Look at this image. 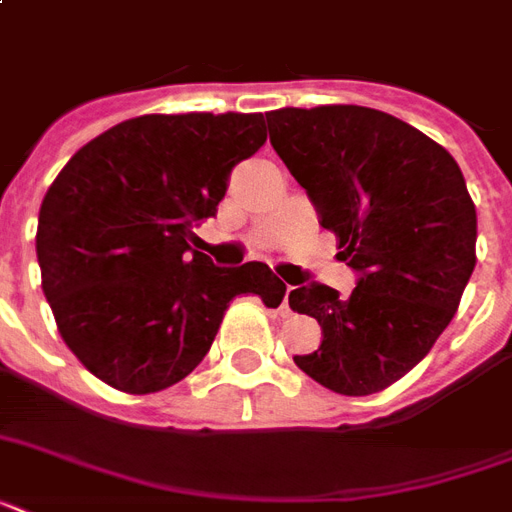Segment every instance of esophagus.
Segmentation results:
<instances>
[{"mask_svg": "<svg viewBox=\"0 0 512 512\" xmlns=\"http://www.w3.org/2000/svg\"><path fill=\"white\" fill-rule=\"evenodd\" d=\"M289 289L292 287H287V292H284V303H281V313H284V316H289V313H292V308H289Z\"/></svg>", "mask_w": 512, "mask_h": 512, "instance_id": "1", "label": "esophagus"}]
</instances>
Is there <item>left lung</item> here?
I'll use <instances>...</instances> for the list:
<instances>
[{"label": "left lung", "mask_w": 512, "mask_h": 512, "mask_svg": "<svg viewBox=\"0 0 512 512\" xmlns=\"http://www.w3.org/2000/svg\"><path fill=\"white\" fill-rule=\"evenodd\" d=\"M271 146L358 273L350 297L311 281L289 308L321 324L295 364L342 396H369L428 356L476 268V207L436 140L364 106L265 114Z\"/></svg>", "instance_id": "8db88e82"}]
</instances>
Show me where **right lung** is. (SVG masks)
Instances as JSON below:
<instances>
[{
  "mask_svg": "<svg viewBox=\"0 0 512 512\" xmlns=\"http://www.w3.org/2000/svg\"><path fill=\"white\" fill-rule=\"evenodd\" d=\"M263 143V114H148L90 140L55 177L36 228L42 289L98 380L138 396L170 388L207 356L233 297L284 300L268 265L220 268L193 233Z\"/></svg>",
  "mask_w": 512,
  "mask_h": 512,
  "instance_id": "add662e5",
  "label": "right lung"
}]
</instances>
